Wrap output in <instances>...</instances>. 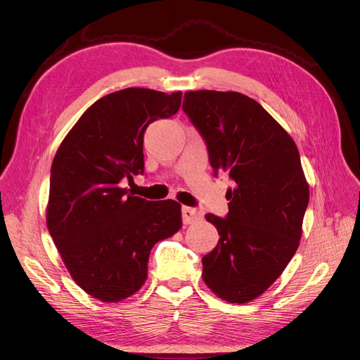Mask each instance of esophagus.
<instances>
[{"mask_svg":"<svg viewBox=\"0 0 360 360\" xmlns=\"http://www.w3.org/2000/svg\"><path fill=\"white\" fill-rule=\"evenodd\" d=\"M181 217H183V222L189 225L200 221L202 217V212L198 209H193V207H183L181 209Z\"/></svg>","mask_w":360,"mask_h":360,"instance_id":"esophagus-1","label":"esophagus"}]
</instances>
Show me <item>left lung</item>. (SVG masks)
Instances as JSON below:
<instances>
[{
  "label": "left lung",
  "instance_id": "8db88e82",
  "mask_svg": "<svg viewBox=\"0 0 360 360\" xmlns=\"http://www.w3.org/2000/svg\"><path fill=\"white\" fill-rule=\"evenodd\" d=\"M183 111L204 139L217 177L226 172L228 213L205 219L219 242L202 257L216 296L246 303L263 294L296 254L309 202L299 150L263 106L236 91L184 94Z\"/></svg>",
  "mask_w": 360,
  "mask_h": 360
}]
</instances>
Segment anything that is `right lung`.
<instances>
[{
  "mask_svg": "<svg viewBox=\"0 0 360 360\" xmlns=\"http://www.w3.org/2000/svg\"><path fill=\"white\" fill-rule=\"evenodd\" d=\"M181 91L126 89L93 103L64 138L51 167L48 230L73 281L102 302L136 292L150 250L181 226V205L123 188L144 174L150 123L179 111Z\"/></svg>",
  "mask_w": 360,
  "mask_h": 360,
  "instance_id": "add662e5",
  "label": "right lung"
}]
</instances>
